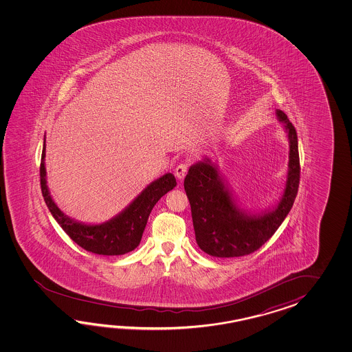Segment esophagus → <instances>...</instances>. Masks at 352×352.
<instances>
[{
  "label": "esophagus",
  "mask_w": 352,
  "mask_h": 352,
  "mask_svg": "<svg viewBox=\"0 0 352 352\" xmlns=\"http://www.w3.org/2000/svg\"><path fill=\"white\" fill-rule=\"evenodd\" d=\"M187 173V165L186 164H179V165L176 166V168H175V176L177 177V179L181 181V179H184L185 177V175Z\"/></svg>",
  "instance_id": "esophagus-1"
}]
</instances>
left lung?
I'll return each mask as SVG.
<instances>
[{"mask_svg":"<svg viewBox=\"0 0 352 352\" xmlns=\"http://www.w3.org/2000/svg\"><path fill=\"white\" fill-rule=\"evenodd\" d=\"M276 116L289 143L288 170L282 192L268 209H244L212 158L205 156L190 166L184 186L196 243L206 254L234 258L253 253L277 232L292 209L299 184L298 140L285 113L276 109Z\"/></svg>","mask_w":352,"mask_h":352,"instance_id":"left-lung-1","label":"left lung"}]
</instances>
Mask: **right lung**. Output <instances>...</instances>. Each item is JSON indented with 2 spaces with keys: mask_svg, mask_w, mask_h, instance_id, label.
I'll return each mask as SVG.
<instances>
[{
  "mask_svg": "<svg viewBox=\"0 0 352 352\" xmlns=\"http://www.w3.org/2000/svg\"><path fill=\"white\" fill-rule=\"evenodd\" d=\"M45 151L44 140L40 165V182L46 206L70 239L79 247L94 254H126L138 247L153 206L164 195L176 186V179L173 173H165L144 187L142 192L135 196L129 205L116 217L100 224L82 223L67 215L54 201L46 179Z\"/></svg>",
  "mask_w": 352,
  "mask_h": 352,
  "instance_id": "right-lung-1",
  "label": "right lung"
}]
</instances>
